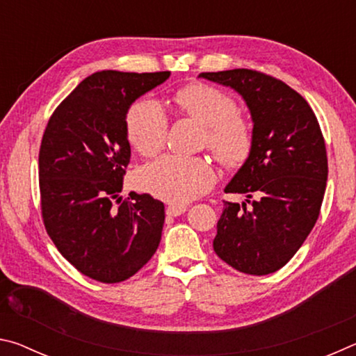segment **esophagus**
<instances>
[{
  "label": "esophagus",
  "mask_w": 356,
  "mask_h": 356,
  "mask_svg": "<svg viewBox=\"0 0 356 356\" xmlns=\"http://www.w3.org/2000/svg\"><path fill=\"white\" fill-rule=\"evenodd\" d=\"M186 212V207L185 206H168L166 207V215H170V216H179V215H182V213H185Z\"/></svg>",
  "instance_id": "esophagus-1"
}]
</instances>
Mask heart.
<instances>
[{
	"instance_id": "heart-1",
	"label": "heart",
	"mask_w": 356,
	"mask_h": 356,
	"mask_svg": "<svg viewBox=\"0 0 356 356\" xmlns=\"http://www.w3.org/2000/svg\"><path fill=\"white\" fill-rule=\"evenodd\" d=\"M172 100L180 113L206 125L204 143L221 165L237 170L248 161L254 147V134L250 120L237 111V102L231 95L206 83H190L179 88ZM125 130L138 154L156 155L168 136L163 108L149 99L135 102L125 118ZM136 182L159 200L186 204L212 188L215 170L202 156L165 155L144 166Z\"/></svg>"
}]
</instances>
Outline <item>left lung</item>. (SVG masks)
I'll use <instances>...</instances> for the list:
<instances>
[{"label":"left lung","mask_w":356,"mask_h":356,"mask_svg":"<svg viewBox=\"0 0 356 356\" xmlns=\"http://www.w3.org/2000/svg\"><path fill=\"white\" fill-rule=\"evenodd\" d=\"M200 76L236 89L254 122L251 156L225 188L248 200L242 206L225 201L213 250L242 273H273L293 257L321 213L328 176L321 125L308 102L278 78L251 69Z\"/></svg>","instance_id":"1"}]
</instances>
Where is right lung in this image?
Masks as SVG:
<instances>
[{
  "mask_svg": "<svg viewBox=\"0 0 356 356\" xmlns=\"http://www.w3.org/2000/svg\"><path fill=\"white\" fill-rule=\"evenodd\" d=\"M170 72L102 70L78 84L48 119L39 150L40 210L47 234L78 272L120 282L154 256L165 206L147 193L122 200L130 161V105Z\"/></svg>",
  "mask_w": 356,
  "mask_h": 356,
  "instance_id": "right-lung-1",
  "label": "right lung"
}]
</instances>
